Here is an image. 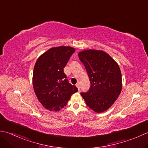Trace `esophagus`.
Wrapping results in <instances>:
<instances>
[{
	"instance_id": "obj_1",
	"label": "esophagus",
	"mask_w": 148,
	"mask_h": 148,
	"mask_svg": "<svg viewBox=\"0 0 148 148\" xmlns=\"http://www.w3.org/2000/svg\"><path fill=\"white\" fill-rule=\"evenodd\" d=\"M76 86H77V88H78V90H79V88H80V86H79V83H77L76 85Z\"/></svg>"
}]
</instances>
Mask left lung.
Segmentation results:
<instances>
[{
	"label": "left lung",
	"mask_w": 148,
	"mask_h": 148,
	"mask_svg": "<svg viewBox=\"0 0 148 148\" xmlns=\"http://www.w3.org/2000/svg\"><path fill=\"white\" fill-rule=\"evenodd\" d=\"M87 72L91 85L81 95L92 110L106 111L115 102L122 90V76L117 63L102 51L86 50L78 54Z\"/></svg>",
	"instance_id": "1"
}]
</instances>
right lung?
<instances>
[{
	"label": "right lung",
	"mask_w": 148,
	"mask_h": 148,
	"mask_svg": "<svg viewBox=\"0 0 148 148\" xmlns=\"http://www.w3.org/2000/svg\"><path fill=\"white\" fill-rule=\"evenodd\" d=\"M75 49L53 47L37 60L33 71V85L38 99L46 109L59 111L66 105L71 95L78 91L69 82L63 69Z\"/></svg>",
	"instance_id": "1"
}]
</instances>
